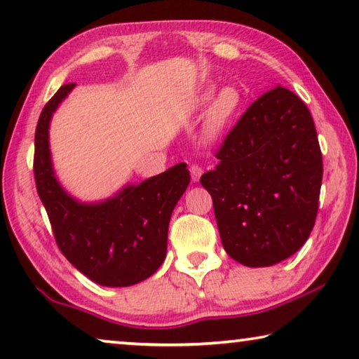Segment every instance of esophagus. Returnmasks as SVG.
I'll list each match as a JSON object with an SVG mask.
<instances>
[{
    "mask_svg": "<svg viewBox=\"0 0 359 359\" xmlns=\"http://www.w3.org/2000/svg\"><path fill=\"white\" fill-rule=\"evenodd\" d=\"M203 168L198 166V165H191L190 166V174H191V180L193 182H199V179H201L203 175Z\"/></svg>",
    "mask_w": 359,
    "mask_h": 359,
    "instance_id": "esophagus-1",
    "label": "esophagus"
}]
</instances>
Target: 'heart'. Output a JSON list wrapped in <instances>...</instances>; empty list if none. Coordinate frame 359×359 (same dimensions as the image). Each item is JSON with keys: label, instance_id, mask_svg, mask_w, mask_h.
<instances>
[{"label": "heart", "instance_id": "obj_1", "mask_svg": "<svg viewBox=\"0 0 359 359\" xmlns=\"http://www.w3.org/2000/svg\"><path fill=\"white\" fill-rule=\"evenodd\" d=\"M214 98V88H205L204 92L199 95L198 106L205 107ZM241 104V95L233 87H224L220 93L217 95L210 106V111L208 114V120H205L204 133L208 139L217 137L228 125V121L233 117L234 112L238 111Z\"/></svg>", "mask_w": 359, "mask_h": 359}]
</instances>
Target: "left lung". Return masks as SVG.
<instances>
[{
    "instance_id": "obj_1",
    "label": "left lung",
    "mask_w": 359,
    "mask_h": 359,
    "mask_svg": "<svg viewBox=\"0 0 359 359\" xmlns=\"http://www.w3.org/2000/svg\"><path fill=\"white\" fill-rule=\"evenodd\" d=\"M215 156L201 185L229 257L264 267L294 255L315 224L323 177L317 130L299 96L280 85L259 96Z\"/></svg>"
}]
</instances>
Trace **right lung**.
Instances as JSON below:
<instances>
[{"instance_id":"1","label":"right lung","mask_w":359,"mask_h":359,"mask_svg":"<svg viewBox=\"0 0 359 359\" xmlns=\"http://www.w3.org/2000/svg\"><path fill=\"white\" fill-rule=\"evenodd\" d=\"M74 87L62 85L41 112L34 135L36 188L66 259L102 287H131L154 276L165 261L169 220L190 184V171L179 163L100 203L72 198L53 172L48 126Z\"/></svg>"}]
</instances>
